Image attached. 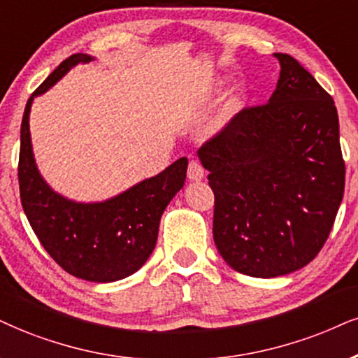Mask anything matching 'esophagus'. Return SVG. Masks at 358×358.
Masks as SVG:
<instances>
[{
  "mask_svg": "<svg viewBox=\"0 0 358 358\" xmlns=\"http://www.w3.org/2000/svg\"><path fill=\"white\" fill-rule=\"evenodd\" d=\"M187 178L191 180H202L204 179V169L197 161H191L187 166Z\"/></svg>",
  "mask_w": 358,
  "mask_h": 358,
  "instance_id": "obj_1",
  "label": "esophagus"
}]
</instances>
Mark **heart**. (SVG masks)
Returning a JSON list of instances; mask_svg holds the SVG:
<instances>
[{
    "label": "heart",
    "mask_w": 358,
    "mask_h": 358,
    "mask_svg": "<svg viewBox=\"0 0 358 358\" xmlns=\"http://www.w3.org/2000/svg\"><path fill=\"white\" fill-rule=\"evenodd\" d=\"M224 121H226V114H222V116H219V121H217V124H222Z\"/></svg>",
    "instance_id": "heart-1"
}]
</instances>
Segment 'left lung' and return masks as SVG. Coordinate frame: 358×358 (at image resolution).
<instances>
[{"instance_id": "1", "label": "left lung", "mask_w": 358, "mask_h": 358, "mask_svg": "<svg viewBox=\"0 0 358 358\" xmlns=\"http://www.w3.org/2000/svg\"><path fill=\"white\" fill-rule=\"evenodd\" d=\"M267 104L245 108L197 151L209 171L214 242L259 279L307 266L332 231L345 187L332 96L292 56Z\"/></svg>"}]
</instances>
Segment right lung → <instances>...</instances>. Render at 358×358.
Segmentation results:
<instances>
[{"mask_svg":"<svg viewBox=\"0 0 358 358\" xmlns=\"http://www.w3.org/2000/svg\"><path fill=\"white\" fill-rule=\"evenodd\" d=\"M92 59L85 52L69 56L31 94L21 122L17 179L24 214L46 252L79 279L116 282L138 272L152 254L161 215L186 180L187 157L101 202H76L52 191L34 161L31 106L69 69Z\"/></svg>","mask_w":358,"mask_h":358,"instance_id":"obj_1","label":"right lung"}]
</instances>
